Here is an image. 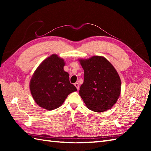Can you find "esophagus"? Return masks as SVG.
<instances>
[{
    "mask_svg": "<svg viewBox=\"0 0 151 151\" xmlns=\"http://www.w3.org/2000/svg\"><path fill=\"white\" fill-rule=\"evenodd\" d=\"M74 85H75V86L76 88V89H77L78 90V89H79V84H78V82H76V83H75V84H74Z\"/></svg>",
    "mask_w": 151,
    "mask_h": 151,
    "instance_id": "esophagus-1",
    "label": "esophagus"
}]
</instances>
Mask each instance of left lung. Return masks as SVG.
Masks as SVG:
<instances>
[{
	"label": "left lung",
	"instance_id": "obj_1",
	"mask_svg": "<svg viewBox=\"0 0 151 151\" xmlns=\"http://www.w3.org/2000/svg\"><path fill=\"white\" fill-rule=\"evenodd\" d=\"M79 62L84 70L79 94L86 106L96 112L110 109L121 93V79L117 70L102 56H93Z\"/></svg>",
	"mask_w": 151,
	"mask_h": 151
}]
</instances>
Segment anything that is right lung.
Listing matches in <instances>:
<instances>
[{"mask_svg":"<svg viewBox=\"0 0 151 151\" xmlns=\"http://www.w3.org/2000/svg\"><path fill=\"white\" fill-rule=\"evenodd\" d=\"M65 62L56 54L48 57L34 72L30 89L40 107L52 110L62 105L69 94L77 91L69 82V73L64 71Z\"/></svg>","mask_w":151,"mask_h":151,"instance_id":"right-lung-1","label":"right lung"}]
</instances>
